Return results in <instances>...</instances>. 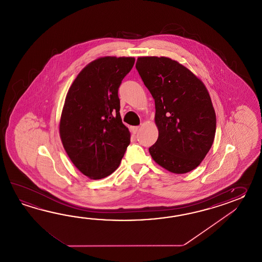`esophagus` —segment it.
Here are the masks:
<instances>
[{
	"instance_id": "esophagus-1",
	"label": "esophagus",
	"mask_w": 262,
	"mask_h": 262,
	"mask_svg": "<svg viewBox=\"0 0 262 262\" xmlns=\"http://www.w3.org/2000/svg\"><path fill=\"white\" fill-rule=\"evenodd\" d=\"M139 126H132L131 127V131H132V133L137 134L139 132Z\"/></svg>"
}]
</instances>
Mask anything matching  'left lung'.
<instances>
[{"label":"left lung","instance_id":"8db88e82","mask_svg":"<svg viewBox=\"0 0 262 262\" xmlns=\"http://www.w3.org/2000/svg\"><path fill=\"white\" fill-rule=\"evenodd\" d=\"M136 68L156 104L159 134L150 156L170 172H189L205 158L215 136L208 90L188 68L167 57H139Z\"/></svg>","mask_w":262,"mask_h":262}]
</instances>
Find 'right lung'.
I'll return each mask as SVG.
<instances>
[{
	"mask_svg": "<svg viewBox=\"0 0 262 262\" xmlns=\"http://www.w3.org/2000/svg\"><path fill=\"white\" fill-rule=\"evenodd\" d=\"M134 63L133 57H101L84 67L68 90L60 121L61 143L90 179L114 172L130 143L118 89Z\"/></svg>",
	"mask_w": 262,
	"mask_h": 262,
	"instance_id": "add662e5",
	"label": "right lung"
}]
</instances>
